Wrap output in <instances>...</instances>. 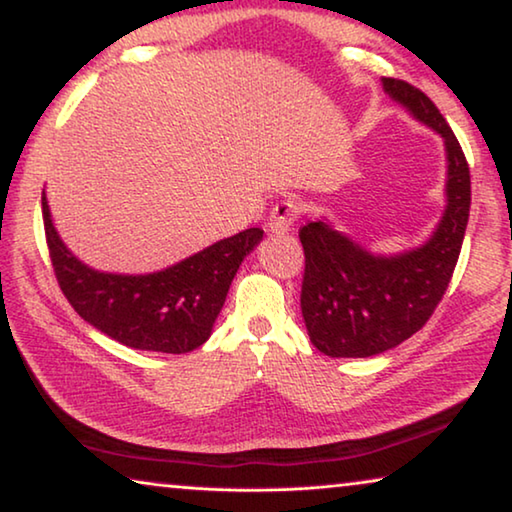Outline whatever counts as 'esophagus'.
Masks as SVG:
<instances>
[{
	"mask_svg": "<svg viewBox=\"0 0 512 512\" xmlns=\"http://www.w3.org/2000/svg\"><path fill=\"white\" fill-rule=\"evenodd\" d=\"M300 214V203L293 201V198H284V201L277 203L271 210V219H268L266 228L275 232V235H284V232L291 230V225L296 223Z\"/></svg>",
	"mask_w": 512,
	"mask_h": 512,
	"instance_id": "esophagus-1",
	"label": "esophagus"
}]
</instances>
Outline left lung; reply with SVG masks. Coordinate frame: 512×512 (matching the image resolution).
Listing matches in <instances>:
<instances>
[{"label": "left lung", "mask_w": 512, "mask_h": 512, "mask_svg": "<svg viewBox=\"0 0 512 512\" xmlns=\"http://www.w3.org/2000/svg\"><path fill=\"white\" fill-rule=\"evenodd\" d=\"M381 83L388 97L445 140L447 205L433 235L397 255L370 253L327 219L302 225V318L311 343L336 359L375 357L422 329L449 287L470 219V167L436 103L406 81Z\"/></svg>", "instance_id": "obj_1"}]
</instances>
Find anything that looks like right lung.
<instances>
[{
	"label": "right lung",
	"instance_id": "obj_1",
	"mask_svg": "<svg viewBox=\"0 0 512 512\" xmlns=\"http://www.w3.org/2000/svg\"><path fill=\"white\" fill-rule=\"evenodd\" d=\"M42 219L56 280L76 314L135 350L185 354L210 339L216 316L262 228L221 239L201 253L146 275L101 273L83 264L54 228L42 192Z\"/></svg>",
	"mask_w": 512,
	"mask_h": 512
}]
</instances>
